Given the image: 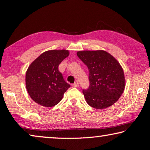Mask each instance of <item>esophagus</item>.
Wrapping results in <instances>:
<instances>
[{"label": "esophagus", "instance_id": "obj_1", "mask_svg": "<svg viewBox=\"0 0 150 150\" xmlns=\"http://www.w3.org/2000/svg\"><path fill=\"white\" fill-rule=\"evenodd\" d=\"M72 86H73V87H78L79 86V85L78 81H75V82L72 85Z\"/></svg>", "mask_w": 150, "mask_h": 150}]
</instances>
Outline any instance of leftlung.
Returning a JSON list of instances; mask_svg holds the SVG:
<instances>
[{
	"mask_svg": "<svg viewBox=\"0 0 150 150\" xmlns=\"http://www.w3.org/2000/svg\"><path fill=\"white\" fill-rule=\"evenodd\" d=\"M77 55L88 69L90 85L83 90L88 105L104 109L115 104L125 88L124 71L120 63L104 50L79 51Z\"/></svg>",
	"mask_w": 150,
	"mask_h": 150,
	"instance_id": "left-lung-1",
	"label": "left lung"
}]
</instances>
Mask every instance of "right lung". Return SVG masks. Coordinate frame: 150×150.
I'll return each instance as SVG.
<instances>
[{"mask_svg": "<svg viewBox=\"0 0 150 150\" xmlns=\"http://www.w3.org/2000/svg\"><path fill=\"white\" fill-rule=\"evenodd\" d=\"M68 50H49L33 62L26 73V87L32 99L39 105L52 107L62 99L70 85L63 79L58 67L69 55Z\"/></svg>", "mask_w": 150, "mask_h": 150, "instance_id": "right-lung-1", "label": "right lung"}]
</instances>
